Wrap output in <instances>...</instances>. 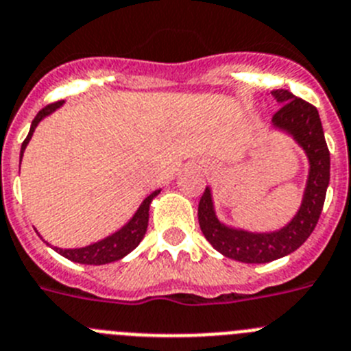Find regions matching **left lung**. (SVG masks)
Listing matches in <instances>:
<instances>
[{"label": "left lung", "instance_id": "left-lung-1", "mask_svg": "<svg viewBox=\"0 0 351 351\" xmlns=\"http://www.w3.org/2000/svg\"><path fill=\"white\" fill-rule=\"evenodd\" d=\"M271 96L280 105L271 119V128L289 134L308 157V178L298 213L280 229L252 232L227 226L217 217L210 187H206L197 208L199 226L215 250L245 264H266L298 250L320 219L330 180V154L318 110L289 90H273Z\"/></svg>", "mask_w": 351, "mask_h": 351}]
</instances>
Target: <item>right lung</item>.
I'll use <instances>...</instances> for the list:
<instances>
[{
    "mask_svg": "<svg viewBox=\"0 0 351 351\" xmlns=\"http://www.w3.org/2000/svg\"><path fill=\"white\" fill-rule=\"evenodd\" d=\"M62 103H64V101H58V103H52V105L45 106V108L38 112V115L34 117V121L31 122L29 134H27V138L24 140V143H22L21 147V160L22 156H24V150H26L27 143L31 141L34 129L38 128V124H40L45 117L52 115L56 110L61 108ZM159 192L160 189H157L152 194L147 195V197L143 199V203L140 204V208L134 211V215H132L131 219H129L121 229H117L115 232H112V234L106 236V238L99 239V241L90 243V245L87 246H80V248H59V246H52L50 243H47L45 239H43V241L49 246H52L53 250L58 252L59 255L66 257L68 261L78 262V264L101 266V264H110V262L121 261L122 257L131 254V252L140 245L141 239H143L148 227V211H150V204H152L154 197H156ZM40 238H42V236H40Z\"/></svg>",
    "mask_w": 351,
    "mask_h": 351,
    "instance_id": "obj_1",
    "label": "right lung"
}]
</instances>
